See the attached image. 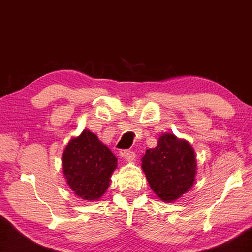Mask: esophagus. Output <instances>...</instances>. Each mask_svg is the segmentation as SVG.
<instances>
[{"instance_id": "obj_1", "label": "esophagus", "mask_w": 252, "mask_h": 252, "mask_svg": "<svg viewBox=\"0 0 252 252\" xmlns=\"http://www.w3.org/2000/svg\"><path fill=\"white\" fill-rule=\"evenodd\" d=\"M122 157L125 158V159L127 161V162H131L134 160L135 158V153L133 151H130V150H126L122 152Z\"/></svg>"}]
</instances>
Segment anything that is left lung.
<instances>
[{
  "mask_svg": "<svg viewBox=\"0 0 252 252\" xmlns=\"http://www.w3.org/2000/svg\"><path fill=\"white\" fill-rule=\"evenodd\" d=\"M141 162L150 188L162 201H176L193 186L197 157L185 139L171 133L161 134L157 147L148 149Z\"/></svg>",
  "mask_w": 252,
  "mask_h": 252,
  "instance_id": "obj_1",
  "label": "left lung"
}]
</instances>
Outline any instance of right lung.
Masks as SVG:
<instances>
[{
    "mask_svg": "<svg viewBox=\"0 0 252 252\" xmlns=\"http://www.w3.org/2000/svg\"><path fill=\"white\" fill-rule=\"evenodd\" d=\"M118 159L96 134L84 129L62 153V170L70 189L85 201H97L110 187Z\"/></svg>",
    "mask_w": 252,
    "mask_h": 252,
    "instance_id": "right-lung-1",
    "label": "right lung"
}]
</instances>
